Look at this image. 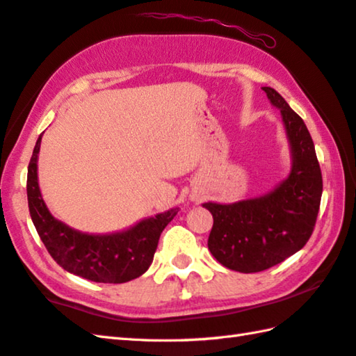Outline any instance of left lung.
Wrapping results in <instances>:
<instances>
[{"mask_svg":"<svg viewBox=\"0 0 356 356\" xmlns=\"http://www.w3.org/2000/svg\"><path fill=\"white\" fill-rule=\"evenodd\" d=\"M282 113L291 148V172L274 190L234 203H203L214 218L208 249L225 268L251 274L293 255L311 238L323 177L306 124L274 88L263 87Z\"/></svg>","mask_w":356,"mask_h":356,"instance_id":"left-lung-1","label":"left lung"}]
</instances>
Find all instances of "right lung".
Here are the masks:
<instances>
[{
	"label": "right lung",
	"mask_w": 356,
	"mask_h": 356,
	"mask_svg": "<svg viewBox=\"0 0 356 356\" xmlns=\"http://www.w3.org/2000/svg\"><path fill=\"white\" fill-rule=\"evenodd\" d=\"M40 147L41 136L29 163L27 200L32 222L53 260L70 274L96 283H125L145 274L153 263L159 237L179 208L143 218L119 232L87 234L73 229L53 217L42 200L38 184Z\"/></svg>",
	"instance_id": "obj_1"
}]
</instances>
